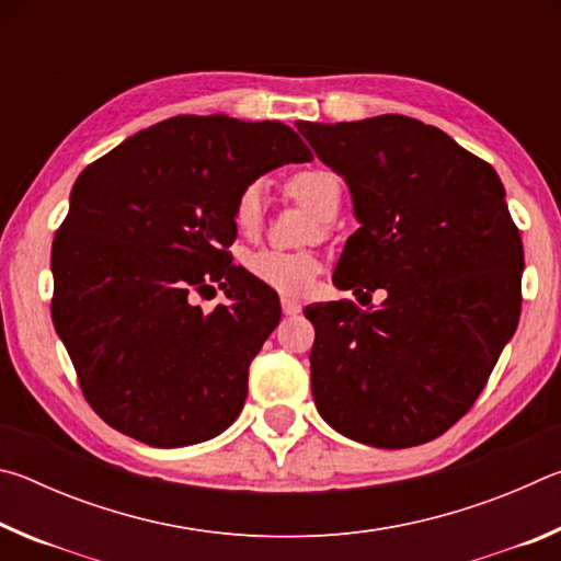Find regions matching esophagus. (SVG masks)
Here are the masks:
<instances>
[{
	"label": "esophagus",
	"instance_id": "esophagus-1",
	"mask_svg": "<svg viewBox=\"0 0 561 561\" xmlns=\"http://www.w3.org/2000/svg\"><path fill=\"white\" fill-rule=\"evenodd\" d=\"M282 311L287 317H294V314H299V311H301V304L294 297H282Z\"/></svg>",
	"mask_w": 561,
	"mask_h": 561
}]
</instances>
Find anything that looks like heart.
I'll list each match as a JSON object with an SVG mask.
<instances>
[{
	"label": "heart",
	"instance_id": "1",
	"mask_svg": "<svg viewBox=\"0 0 561 561\" xmlns=\"http://www.w3.org/2000/svg\"><path fill=\"white\" fill-rule=\"evenodd\" d=\"M289 195L319 220H331L341 205V180L331 170L311 168L289 180ZM264 220V190L260 183L247 185L234 203V225L242 234H254ZM254 279L284 294H301L311 287L321 270V260L311 252L260 250L247 257Z\"/></svg>",
	"mask_w": 561,
	"mask_h": 561
}]
</instances>
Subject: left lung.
<instances>
[{
    "instance_id": "obj_1",
    "label": "left lung",
    "mask_w": 561,
    "mask_h": 561,
    "mask_svg": "<svg viewBox=\"0 0 561 561\" xmlns=\"http://www.w3.org/2000/svg\"><path fill=\"white\" fill-rule=\"evenodd\" d=\"M297 128L346 180L358 220L334 284L358 301L386 291L378 309H304L314 403L356 443H428L470 411L517 329L525 252L505 187L448 133L398 113Z\"/></svg>"
}]
</instances>
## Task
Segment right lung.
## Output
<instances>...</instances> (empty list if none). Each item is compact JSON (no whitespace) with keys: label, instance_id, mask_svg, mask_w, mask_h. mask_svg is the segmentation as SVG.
<instances>
[{"label":"right lung","instance_id":"1","mask_svg":"<svg viewBox=\"0 0 561 561\" xmlns=\"http://www.w3.org/2000/svg\"><path fill=\"white\" fill-rule=\"evenodd\" d=\"M279 121L175 116L76 178L51 247V319L81 391L111 428L153 448L210 440L240 415L279 299L234 267V203L260 175L307 163ZM220 283L205 316L192 291Z\"/></svg>","mask_w":561,"mask_h":561}]
</instances>
